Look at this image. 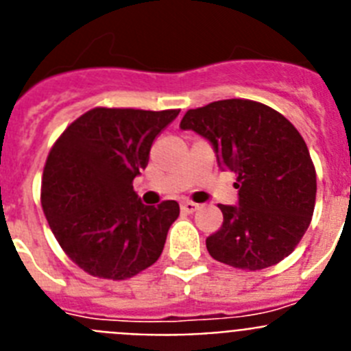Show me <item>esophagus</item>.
Segmentation results:
<instances>
[{"instance_id": "34e87169", "label": "esophagus", "mask_w": 351, "mask_h": 351, "mask_svg": "<svg viewBox=\"0 0 351 351\" xmlns=\"http://www.w3.org/2000/svg\"><path fill=\"white\" fill-rule=\"evenodd\" d=\"M181 209L184 213H195L198 209V204L191 202V200H184V202H181Z\"/></svg>"}]
</instances>
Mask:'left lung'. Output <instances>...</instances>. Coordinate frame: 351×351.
I'll return each instance as SVG.
<instances>
[{"mask_svg":"<svg viewBox=\"0 0 351 351\" xmlns=\"http://www.w3.org/2000/svg\"><path fill=\"white\" fill-rule=\"evenodd\" d=\"M213 145L221 170L237 173V206H223V225L206 239L209 255L237 269L271 267L295 250L311 223L316 172L295 126L267 105L219 100L181 121Z\"/></svg>","mask_w":351,"mask_h":351,"instance_id":"left-lung-1","label":"left lung"}]
</instances>
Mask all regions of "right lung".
Instances as JSON below:
<instances>
[{
	"label": "right lung",
	"mask_w": 351,
	"mask_h": 351,
	"mask_svg": "<svg viewBox=\"0 0 351 351\" xmlns=\"http://www.w3.org/2000/svg\"><path fill=\"white\" fill-rule=\"evenodd\" d=\"M179 110L93 108L52 145L42 207L56 241L88 274L125 280L160 258L179 204L144 206L133 179Z\"/></svg>",
	"instance_id": "add662e5"
}]
</instances>
